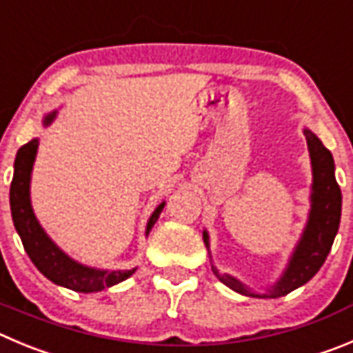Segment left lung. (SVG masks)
Masks as SVG:
<instances>
[{
    "label": "left lung",
    "instance_id": "8db88e82",
    "mask_svg": "<svg viewBox=\"0 0 353 353\" xmlns=\"http://www.w3.org/2000/svg\"><path fill=\"white\" fill-rule=\"evenodd\" d=\"M303 134L308 144L312 163V188H310V210L308 219L303 228L301 236L294 245L291 258L284 272L275 284L268 285L265 291H256L251 285L243 284L228 273H221L212 265L210 256V240L207 230H203V243L209 251L210 265L214 275L232 291L249 298H281L294 289L301 288L321 270L331 251L334 236L340 228L341 219V190L336 183L334 160L322 141L308 127L303 128Z\"/></svg>",
    "mask_w": 353,
    "mask_h": 353
}]
</instances>
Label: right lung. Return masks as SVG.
Wrapping results in <instances>:
<instances>
[{
	"label": "right lung",
	"instance_id": "1",
	"mask_svg": "<svg viewBox=\"0 0 353 353\" xmlns=\"http://www.w3.org/2000/svg\"><path fill=\"white\" fill-rule=\"evenodd\" d=\"M55 117H57V111L45 114L43 125L48 127L55 120ZM38 146L39 139L34 137L17 151L15 163H13V179L10 184V209H12L13 226L17 230L32 265L50 282L77 292H99L127 281L137 268L102 270L81 265L77 259L65 254L39 225L31 203V176ZM163 207H165V202H161L148 219L146 236L150 235Z\"/></svg>",
	"mask_w": 353,
	"mask_h": 353
}]
</instances>
